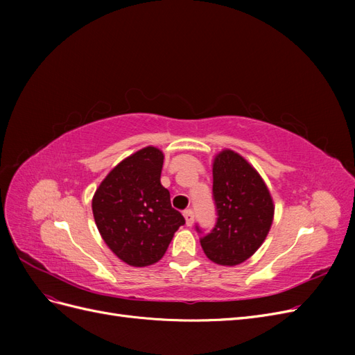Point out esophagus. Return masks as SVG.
Here are the masks:
<instances>
[{
  "mask_svg": "<svg viewBox=\"0 0 355 355\" xmlns=\"http://www.w3.org/2000/svg\"><path fill=\"white\" fill-rule=\"evenodd\" d=\"M184 216H185V220H187L188 227H192V223H194V211H192L191 209H187L184 211Z\"/></svg>",
  "mask_w": 355,
  "mask_h": 355,
  "instance_id": "obj_1",
  "label": "esophagus"
}]
</instances>
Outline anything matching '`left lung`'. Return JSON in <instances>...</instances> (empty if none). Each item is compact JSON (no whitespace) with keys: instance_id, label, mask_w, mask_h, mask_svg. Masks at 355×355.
Listing matches in <instances>:
<instances>
[{"instance_id":"8db88e82","label":"left lung","mask_w":355,"mask_h":355,"mask_svg":"<svg viewBox=\"0 0 355 355\" xmlns=\"http://www.w3.org/2000/svg\"><path fill=\"white\" fill-rule=\"evenodd\" d=\"M213 200L218 219L200 239L210 261L239 265L259 249L274 219V202L261 175L237 153L223 149L213 161ZM197 231H202L197 227Z\"/></svg>"}]
</instances>
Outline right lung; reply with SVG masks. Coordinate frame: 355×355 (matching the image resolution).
Masks as SVG:
<instances>
[{
    "instance_id": "add662e5",
    "label": "right lung",
    "mask_w": 355,
    "mask_h": 355,
    "mask_svg": "<svg viewBox=\"0 0 355 355\" xmlns=\"http://www.w3.org/2000/svg\"><path fill=\"white\" fill-rule=\"evenodd\" d=\"M163 159V153L154 146L132 154L110 171L92 200L103 241L132 266L158 262L185 223L161 185Z\"/></svg>"
}]
</instances>
